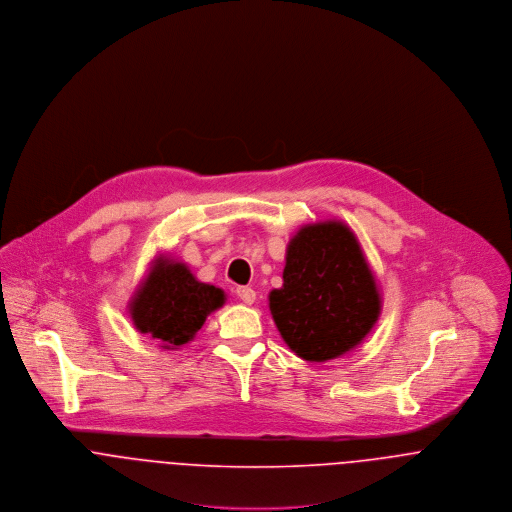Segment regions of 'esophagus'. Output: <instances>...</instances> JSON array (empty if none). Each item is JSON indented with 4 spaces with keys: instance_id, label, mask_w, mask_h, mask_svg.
<instances>
[{
    "instance_id": "obj_1",
    "label": "esophagus",
    "mask_w": 512,
    "mask_h": 512,
    "mask_svg": "<svg viewBox=\"0 0 512 512\" xmlns=\"http://www.w3.org/2000/svg\"><path fill=\"white\" fill-rule=\"evenodd\" d=\"M235 292H237V296H239L245 304H253L255 298H257V292H255L253 288H249V286H239Z\"/></svg>"
}]
</instances>
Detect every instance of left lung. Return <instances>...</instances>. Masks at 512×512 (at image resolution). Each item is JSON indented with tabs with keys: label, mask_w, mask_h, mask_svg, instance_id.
<instances>
[{
	"label": "left lung",
	"mask_w": 512,
	"mask_h": 512,
	"mask_svg": "<svg viewBox=\"0 0 512 512\" xmlns=\"http://www.w3.org/2000/svg\"><path fill=\"white\" fill-rule=\"evenodd\" d=\"M284 259L283 286L269 292V310L300 359H338L371 334L383 298L353 229L341 220L302 226Z\"/></svg>",
	"instance_id": "1"
}]
</instances>
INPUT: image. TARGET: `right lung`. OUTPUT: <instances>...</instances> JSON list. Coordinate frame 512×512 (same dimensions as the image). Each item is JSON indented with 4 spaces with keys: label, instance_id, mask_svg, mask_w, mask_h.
Masks as SVG:
<instances>
[{
    "label": "right lung",
    "instance_id": "right-lung-1",
    "mask_svg": "<svg viewBox=\"0 0 512 512\" xmlns=\"http://www.w3.org/2000/svg\"><path fill=\"white\" fill-rule=\"evenodd\" d=\"M224 304L222 288L200 283L186 263L171 255H157L127 308L137 332L171 351L194 340L206 318Z\"/></svg>",
    "mask_w": 512,
    "mask_h": 512
}]
</instances>
